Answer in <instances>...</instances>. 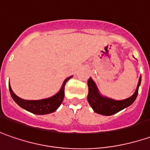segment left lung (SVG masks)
<instances>
[{
  "label": "left lung",
  "instance_id": "1",
  "mask_svg": "<svg viewBox=\"0 0 150 150\" xmlns=\"http://www.w3.org/2000/svg\"><path fill=\"white\" fill-rule=\"evenodd\" d=\"M140 82H141V77L139 80L136 91L131 97L125 99L124 100H114L109 98L101 96L98 92L95 82L91 78H90L87 83L89 88L87 99L95 112L103 115H112L128 106L131 105L134 102L138 96V91H139V87L140 85Z\"/></svg>",
  "mask_w": 150,
  "mask_h": 150
}]
</instances>
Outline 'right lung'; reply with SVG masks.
Wrapping results in <instances>:
<instances>
[{
  "instance_id": "obj_1",
  "label": "right lung",
  "mask_w": 150,
  "mask_h": 150,
  "mask_svg": "<svg viewBox=\"0 0 150 150\" xmlns=\"http://www.w3.org/2000/svg\"><path fill=\"white\" fill-rule=\"evenodd\" d=\"M71 77L72 76L67 78L64 81L60 91L56 95H54V96L48 98V99H45V100H22L14 94L10 85H9V90H10L11 96L12 97L14 101L21 108H23L29 112L35 114V115H47V114H50V113L58 109V107L61 105L62 101L64 100V96H65V85L66 82L70 80Z\"/></svg>"
}]
</instances>
